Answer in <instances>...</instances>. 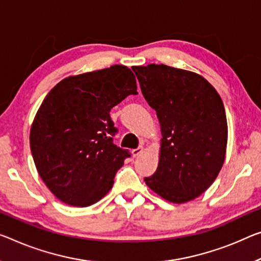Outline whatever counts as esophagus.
<instances>
[{
	"label": "esophagus",
	"instance_id": "1",
	"mask_svg": "<svg viewBox=\"0 0 261 261\" xmlns=\"http://www.w3.org/2000/svg\"><path fill=\"white\" fill-rule=\"evenodd\" d=\"M142 151H143V148L142 147H138V148H135V149L132 150V155H133L134 158H138V156L141 154Z\"/></svg>",
	"mask_w": 261,
	"mask_h": 261
}]
</instances>
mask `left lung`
I'll list each match as a JSON object with an SVG mask.
<instances>
[{
	"mask_svg": "<svg viewBox=\"0 0 261 261\" xmlns=\"http://www.w3.org/2000/svg\"><path fill=\"white\" fill-rule=\"evenodd\" d=\"M132 70L162 132L158 169L144 182L169 202H189L214 183L225 160L224 103L211 84L194 72L163 64Z\"/></svg>",
	"mask_w": 261,
	"mask_h": 261,
	"instance_id": "8db88e82",
	"label": "left lung"
}]
</instances>
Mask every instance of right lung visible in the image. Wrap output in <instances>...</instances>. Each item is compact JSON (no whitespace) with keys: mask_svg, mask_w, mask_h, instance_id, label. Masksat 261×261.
Listing matches in <instances>:
<instances>
[{"mask_svg":"<svg viewBox=\"0 0 261 261\" xmlns=\"http://www.w3.org/2000/svg\"><path fill=\"white\" fill-rule=\"evenodd\" d=\"M130 94H138L133 72L113 65L65 78L43 100L30 130L31 154L62 202L89 206L113 187L130 153L113 143L118 128L110 112Z\"/></svg>","mask_w":261,"mask_h":261,"instance_id":"right-lung-1","label":"right lung"}]
</instances>
